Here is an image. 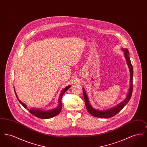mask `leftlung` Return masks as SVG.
<instances>
[{"mask_svg":"<svg viewBox=\"0 0 147 147\" xmlns=\"http://www.w3.org/2000/svg\"><path fill=\"white\" fill-rule=\"evenodd\" d=\"M122 50L124 52V56H125V59H126L127 64L128 66L129 70L130 72V82H129L130 85H129L128 92L127 94L126 98L121 103L116 105L113 107H112V108L106 110L101 111V110L95 109L91 106L86 91L85 90L84 88H83L84 100H85V103L86 109L88 111V112H89L92 116H93L94 117H99V118H103V119H109V118L112 117L122 110V109L125 107V106H126V104L128 102V101H129L130 98H131V95L132 94V90H133V67H132V65L131 64V60L129 58V54L128 50L127 49H122Z\"/></svg>","mask_w":147,"mask_h":147,"instance_id":"left-lung-1","label":"left lung"}]
</instances>
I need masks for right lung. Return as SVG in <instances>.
Here are the masks:
<instances>
[{
    "label": "right lung",
    "instance_id": "right-lung-1",
    "mask_svg": "<svg viewBox=\"0 0 147 147\" xmlns=\"http://www.w3.org/2000/svg\"><path fill=\"white\" fill-rule=\"evenodd\" d=\"M70 86H71V85H68V86H66L61 92L59 97L58 98V106L55 109H52V110H48V111L47 110V111H44V110H42L40 109H36V108L34 109V108L28 107L27 106V105H25L24 103H23L20 100H19V98L18 97V95L16 94V92L14 87V91H15V93L16 98H18V100H19V101L20 102V103L21 104V105H22V106L25 109H27L31 114H32L34 116H35L38 118H40V119H48L53 117L57 115H58L60 113L61 110H62V101H61L62 96H63V94L65 93V92H66V91L70 88Z\"/></svg>",
    "mask_w": 147,
    "mask_h": 147
}]
</instances>
